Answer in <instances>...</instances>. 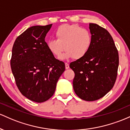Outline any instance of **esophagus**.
I'll return each mask as SVG.
<instances>
[{
	"instance_id": "esophagus-1",
	"label": "esophagus",
	"mask_w": 130,
	"mask_h": 130,
	"mask_svg": "<svg viewBox=\"0 0 130 130\" xmlns=\"http://www.w3.org/2000/svg\"><path fill=\"white\" fill-rule=\"evenodd\" d=\"M65 67H66V69H69V64L67 63V62H66V63H65Z\"/></svg>"
}]
</instances>
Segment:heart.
Wrapping results in <instances>:
<instances>
[{
  "label": "heart",
  "mask_w": 130,
  "mask_h": 130,
  "mask_svg": "<svg viewBox=\"0 0 130 130\" xmlns=\"http://www.w3.org/2000/svg\"><path fill=\"white\" fill-rule=\"evenodd\" d=\"M56 39L47 42V47L55 56L59 58L66 51L61 59L84 58L91 47L92 36L87 29L77 24H63L55 32Z\"/></svg>",
  "instance_id": "heart-1"
}]
</instances>
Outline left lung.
I'll return each mask as SVG.
<instances>
[{
    "label": "left lung",
    "instance_id": "obj_1",
    "mask_svg": "<svg viewBox=\"0 0 130 130\" xmlns=\"http://www.w3.org/2000/svg\"><path fill=\"white\" fill-rule=\"evenodd\" d=\"M92 43L84 58L70 63L75 73L73 87L82 100L93 101L104 96L116 83L119 53L111 35L106 29L90 23Z\"/></svg>",
    "mask_w": 130,
    "mask_h": 130
}]
</instances>
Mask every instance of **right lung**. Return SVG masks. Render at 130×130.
<instances>
[{"label":"right lung","instance_id":"obj_1","mask_svg":"<svg viewBox=\"0 0 130 130\" xmlns=\"http://www.w3.org/2000/svg\"><path fill=\"white\" fill-rule=\"evenodd\" d=\"M52 24L30 27L16 39L10 66L16 85L29 100L43 103L53 95L64 62L48 49L45 38Z\"/></svg>","mask_w":130,"mask_h":130}]
</instances>
